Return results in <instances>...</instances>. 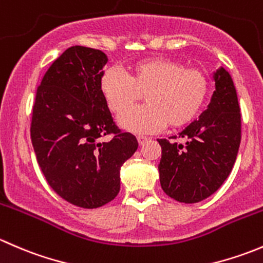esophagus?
Returning a JSON list of instances; mask_svg holds the SVG:
<instances>
[{"label":"esophagus","mask_w":263,"mask_h":263,"mask_svg":"<svg viewBox=\"0 0 263 263\" xmlns=\"http://www.w3.org/2000/svg\"><path fill=\"white\" fill-rule=\"evenodd\" d=\"M137 141L140 145H145L148 141V139L146 136H137Z\"/></svg>","instance_id":"esophagus-1"}]
</instances>
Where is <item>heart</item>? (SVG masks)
Instances as JSON below:
<instances>
[{"label":"heart","mask_w":263,"mask_h":263,"mask_svg":"<svg viewBox=\"0 0 263 263\" xmlns=\"http://www.w3.org/2000/svg\"><path fill=\"white\" fill-rule=\"evenodd\" d=\"M99 90L108 109L121 115L145 95L147 105L123 114L122 128L135 134H153L168 124L181 128L201 112L208 99L210 82L198 68L169 58H147L128 67V75L107 68L99 80Z\"/></svg>","instance_id":"obj_1"}]
</instances>
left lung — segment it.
Listing matches in <instances>:
<instances>
[{"label":"left lung","mask_w":263,"mask_h":263,"mask_svg":"<svg viewBox=\"0 0 263 263\" xmlns=\"http://www.w3.org/2000/svg\"><path fill=\"white\" fill-rule=\"evenodd\" d=\"M214 80L216 90L208 109L179 134L184 144L158 140L161 188L183 203L200 202L216 192L232 172L239 150L240 109L234 82L222 67L214 73Z\"/></svg>","instance_id":"obj_1"}]
</instances>
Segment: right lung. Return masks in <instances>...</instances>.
Returning <instances> with one entry per match:
<instances>
[{
  "mask_svg": "<svg viewBox=\"0 0 263 263\" xmlns=\"http://www.w3.org/2000/svg\"><path fill=\"white\" fill-rule=\"evenodd\" d=\"M107 62L99 49H66L44 75L33 105L30 136L39 166L58 196L84 209L118 195L122 164L139 147L134 135L116 126L100 94Z\"/></svg>",
  "mask_w": 263,
  "mask_h": 263,
  "instance_id": "right-lung-1",
  "label": "right lung"
}]
</instances>
